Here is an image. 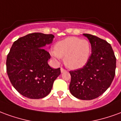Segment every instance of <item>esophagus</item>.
Masks as SVG:
<instances>
[{"label":"esophagus","mask_w":121,"mask_h":121,"mask_svg":"<svg viewBox=\"0 0 121 121\" xmlns=\"http://www.w3.org/2000/svg\"><path fill=\"white\" fill-rule=\"evenodd\" d=\"M65 70L64 69L62 68V67H61V73H63V72H65Z\"/></svg>","instance_id":"1"}]
</instances>
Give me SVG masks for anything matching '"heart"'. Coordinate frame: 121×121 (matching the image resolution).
Instances as JSON below:
<instances>
[{
	"mask_svg": "<svg viewBox=\"0 0 121 121\" xmlns=\"http://www.w3.org/2000/svg\"><path fill=\"white\" fill-rule=\"evenodd\" d=\"M91 53V44L87 40L70 37L59 41L51 54L57 60L64 58L65 65L68 68L77 69L86 64Z\"/></svg>",
	"mask_w": 121,
	"mask_h": 121,
	"instance_id": "obj_1",
	"label": "heart"
}]
</instances>
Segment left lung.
I'll return each mask as SVG.
<instances>
[{
	"instance_id": "1",
	"label": "left lung",
	"mask_w": 121,
	"mask_h": 121,
	"mask_svg": "<svg viewBox=\"0 0 121 121\" xmlns=\"http://www.w3.org/2000/svg\"><path fill=\"white\" fill-rule=\"evenodd\" d=\"M91 45V54L82 68L69 71V90L81 100L96 99L106 91L115 74L116 58L111 45L95 35L84 34Z\"/></svg>"
}]
</instances>
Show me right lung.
Masks as SVG:
<instances>
[{"label":"right lung","mask_w":121,"mask_h":121,"mask_svg":"<svg viewBox=\"0 0 121 121\" xmlns=\"http://www.w3.org/2000/svg\"><path fill=\"white\" fill-rule=\"evenodd\" d=\"M54 35L32 33L19 38L7 56L6 71L12 86L27 98L39 99L50 93L60 68L48 64L49 52L43 48L52 43Z\"/></svg>","instance_id":"obj_1"}]
</instances>
